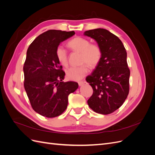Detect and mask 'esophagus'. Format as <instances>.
<instances>
[{
    "instance_id": "esophagus-1",
    "label": "esophagus",
    "mask_w": 155,
    "mask_h": 155,
    "mask_svg": "<svg viewBox=\"0 0 155 155\" xmlns=\"http://www.w3.org/2000/svg\"><path fill=\"white\" fill-rule=\"evenodd\" d=\"M84 84V82L83 81H79L78 82V85H79V86H82Z\"/></svg>"
}]
</instances>
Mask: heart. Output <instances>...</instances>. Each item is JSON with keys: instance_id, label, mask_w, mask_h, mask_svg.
Returning a JSON list of instances; mask_svg holds the SVG:
<instances>
[{"instance_id": "1", "label": "heart", "mask_w": 155, "mask_h": 155, "mask_svg": "<svg viewBox=\"0 0 155 155\" xmlns=\"http://www.w3.org/2000/svg\"><path fill=\"white\" fill-rule=\"evenodd\" d=\"M68 47L73 51L80 53V61L86 62L91 67H96L100 63L102 56L100 47L97 45L91 44L88 39L77 37L68 43ZM56 55L59 63L66 67L68 65V54L67 50L61 46L56 50ZM88 72L87 63L78 67H72L67 70V77L72 81H79Z\"/></svg>"}]
</instances>
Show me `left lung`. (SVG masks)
<instances>
[{"mask_svg": "<svg viewBox=\"0 0 155 155\" xmlns=\"http://www.w3.org/2000/svg\"><path fill=\"white\" fill-rule=\"evenodd\" d=\"M84 35L94 39L102 51L100 63L86 78L93 89L88 105L97 113L109 114L123 105L129 94L126 50L118 37L107 30H91Z\"/></svg>", "mask_w": 155, "mask_h": 155, "instance_id": "obj_1", "label": "left lung"}]
</instances>
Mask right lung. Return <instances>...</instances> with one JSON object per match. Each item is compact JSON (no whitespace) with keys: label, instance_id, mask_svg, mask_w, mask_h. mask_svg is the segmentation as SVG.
<instances>
[{"label":"right lung","instance_id":"obj_1","mask_svg":"<svg viewBox=\"0 0 155 155\" xmlns=\"http://www.w3.org/2000/svg\"><path fill=\"white\" fill-rule=\"evenodd\" d=\"M74 34V31L48 30L28 48L24 86L33 109L45 117L61 114L67 107L68 95L78 88L76 82L62 81L65 73L56 55L60 43Z\"/></svg>","mask_w":155,"mask_h":155}]
</instances>
